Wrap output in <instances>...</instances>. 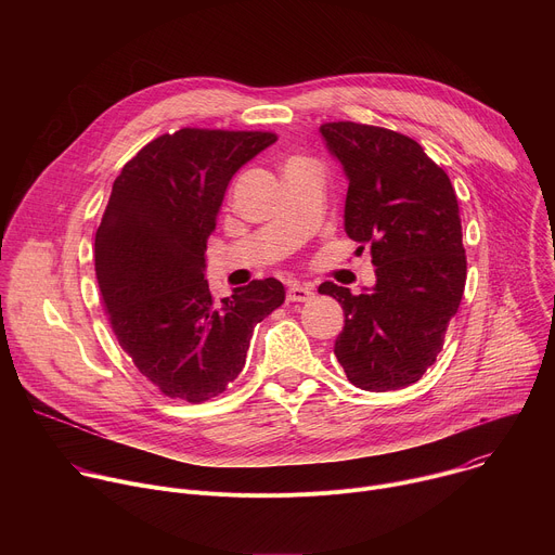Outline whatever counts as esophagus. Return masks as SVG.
I'll list each match as a JSON object with an SVG mask.
<instances>
[{"instance_id":"obj_1","label":"esophagus","mask_w":555,"mask_h":555,"mask_svg":"<svg viewBox=\"0 0 555 555\" xmlns=\"http://www.w3.org/2000/svg\"><path fill=\"white\" fill-rule=\"evenodd\" d=\"M311 294H313L311 287L302 285V283H292L287 287V300H292V302H305L311 298Z\"/></svg>"}]
</instances>
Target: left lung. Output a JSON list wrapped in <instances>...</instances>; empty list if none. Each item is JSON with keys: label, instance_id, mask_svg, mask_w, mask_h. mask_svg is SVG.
<instances>
[{"label": "left lung", "instance_id": "obj_1", "mask_svg": "<svg viewBox=\"0 0 555 555\" xmlns=\"http://www.w3.org/2000/svg\"><path fill=\"white\" fill-rule=\"evenodd\" d=\"M321 135L349 182L345 232L371 246L375 266V285L358 296L332 281L319 287L345 311L334 353L353 386L398 390L437 360L463 296L456 195L409 135L358 122H325Z\"/></svg>", "mask_w": 555, "mask_h": 555}]
</instances>
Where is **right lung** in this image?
Returning <instances> with one entry per match:
<instances>
[{
  "mask_svg": "<svg viewBox=\"0 0 555 555\" xmlns=\"http://www.w3.org/2000/svg\"><path fill=\"white\" fill-rule=\"evenodd\" d=\"M276 142L268 131L180 129L122 167L96 230V279L112 330L169 398L206 402L242 373L257 323L285 300L276 279L212 298L206 240L232 176Z\"/></svg>",
  "mask_w": 555,
  "mask_h": 555,
  "instance_id": "add662e5",
  "label": "right lung"
}]
</instances>
